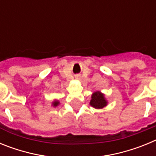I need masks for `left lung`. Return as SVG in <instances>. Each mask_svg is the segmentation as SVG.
I'll return each instance as SVG.
<instances>
[{
    "label": "left lung",
    "mask_w": 156,
    "mask_h": 156,
    "mask_svg": "<svg viewBox=\"0 0 156 156\" xmlns=\"http://www.w3.org/2000/svg\"><path fill=\"white\" fill-rule=\"evenodd\" d=\"M108 101L105 98L104 94L100 91H96L92 94L90 105L94 108H102L107 105Z\"/></svg>",
    "instance_id": "8db88e82"
}]
</instances>
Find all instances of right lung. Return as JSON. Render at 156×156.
<instances>
[{
	"instance_id": "obj_1",
	"label": "right lung",
	"mask_w": 156,
	"mask_h": 156,
	"mask_svg": "<svg viewBox=\"0 0 156 156\" xmlns=\"http://www.w3.org/2000/svg\"><path fill=\"white\" fill-rule=\"evenodd\" d=\"M59 105V101H58L55 100V101H54L53 102H52V105L54 106V107H56V106H58Z\"/></svg>"
}]
</instances>
